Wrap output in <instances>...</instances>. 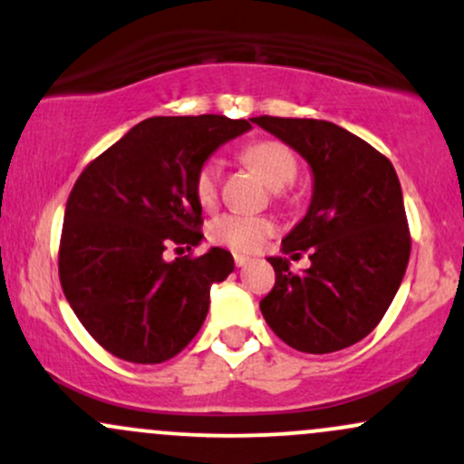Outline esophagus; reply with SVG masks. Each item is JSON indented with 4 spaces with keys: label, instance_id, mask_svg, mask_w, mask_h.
I'll list each match as a JSON object with an SVG mask.
<instances>
[{
    "label": "esophagus",
    "instance_id": "obj_1",
    "mask_svg": "<svg viewBox=\"0 0 464 464\" xmlns=\"http://www.w3.org/2000/svg\"><path fill=\"white\" fill-rule=\"evenodd\" d=\"M233 259H236L237 268H244V266H246V264L250 262L246 255H242V253H233Z\"/></svg>",
    "mask_w": 464,
    "mask_h": 464
}]
</instances>
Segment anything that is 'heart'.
I'll use <instances>...</instances> for the list:
<instances>
[{
    "instance_id": "b5f03b06",
    "label": "heart",
    "mask_w": 464,
    "mask_h": 464,
    "mask_svg": "<svg viewBox=\"0 0 464 464\" xmlns=\"http://www.w3.org/2000/svg\"><path fill=\"white\" fill-rule=\"evenodd\" d=\"M248 163L262 172L270 188L281 189L290 185L299 174V159L295 150L279 140L255 141L244 150ZM222 163L218 157L205 159L194 174V196L202 207H214L220 194ZM275 220L266 216L222 214L211 220L209 239L222 246H228L239 253H253L262 248L266 239L275 236Z\"/></svg>"
}]
</instances>
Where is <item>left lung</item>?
<instances>
[{
    "label": "left lung",
    "mask_w": 464,
    "mask_h": 464,
    "mask_svg": "<svg viewBox=\"0 0 464 464\" xmlns=\"http://www.w3.org/2000/svg\"><path fill=\"white\" fill-rule=\"evenodd\" d=\"M310 163L314 194L284 253L310 250L312 266L292 273L270 257L275 287L259 307L268 327L303 353H334L380 324L410 259V228L392 163L371 143L324 120L253 117Z\"/></svg>",
    "instance_id": "8db88e82"
}]
</instances>
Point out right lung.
<instances>
[{
	"instance_id": "right-lung-1",
	"label": "right lung",
	"mask_w": 464,
	"mask_h": 464,
	"mask_svg": "<svg viewBox=\"0 0 464 464\" xmlns=\"http://www.w3.org/2000/svg\"><path fill=\"white\" fill-rule=\"evenodd\" d=\"M250 129L225 115L150 117L82 169L67 198L58 276L69 305L115 358L161 364L191 343L209 287L233 273L231 253L165 262L172 244L202 239L194 174Z\"/></svg>"
}]
</instances>
